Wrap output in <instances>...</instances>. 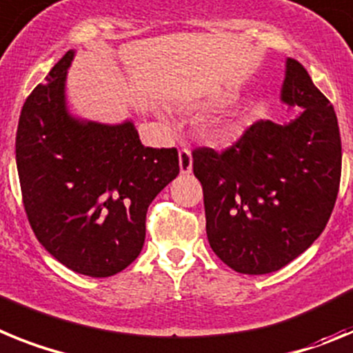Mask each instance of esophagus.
<instances>
[{"label":"esophagus","mask_w":353,"mask_h":353,"mask_svg":"<svg viewBox=\"0 0 353 353\" xmlns=\"http://www.w3.org/2000/svg\"><path fill=\"white\" fill-rule=\"evenodd\" d=\"M194 167V159H192V151L188 147H183L179 151V170L181 174H190Z\"/></svg>","instance_id":"1"}]
</instances>
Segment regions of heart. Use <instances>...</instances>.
I'll list each match as a JSON object with an SVG mask.
<instances>
[{
	"mask_svg": "<svg viewBox=\"0 0 353 353\" xmlns=\"http://www.w3.org/2000/svg\"><path fill=\"white\" fill-rule=\"evenodd\" d=\"M243 130V124L236 117H223L214 122L211 128V137L219 142H231L238 139Z\"/></svg>",
	"mask_w": 353,
	"mask_h": 353,
	"instance_id": "b5f03b06",
	"label": "heart"
}]
</instances>
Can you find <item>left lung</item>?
<instances>
[{
  "instance_id": "8db88e82",
  "label": "left lung",
  "mask_w": 353,
  "mask_h": 353,
  "mask_svg": "<svg viewBox=\"0 0 353 353\" xmlns=\"http://www.w3.org/2000/svg\"><path fill=\"white\" fill-rule=\"evenodd\" d=\"M281 99L302 113L288 124L257 121L234 145L194 151L211 249L240 274L277 272L325 229L341 179L336 112L293 58Z\"/></svg>"
}]
</instances>
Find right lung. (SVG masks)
<instances>
[{
  "label": "right lung",
  "instance_id": "right-lung-1",
  "mask_svg": "<svg viewBox=\"0 0 353 353\" xmlns=\"http://www.w3.org/2000/svg\"><path fill=\"white\" fill-rule=\"evenodd\" d=\"M67 51L21 110L15 161L37 240L88 277H110L139 257L152 199L179 174L177 149L143 147L131 121L70 115Z\"/></svg>",
  "mask_w": 353,
  "mask_h": 353
}]
</instances>
